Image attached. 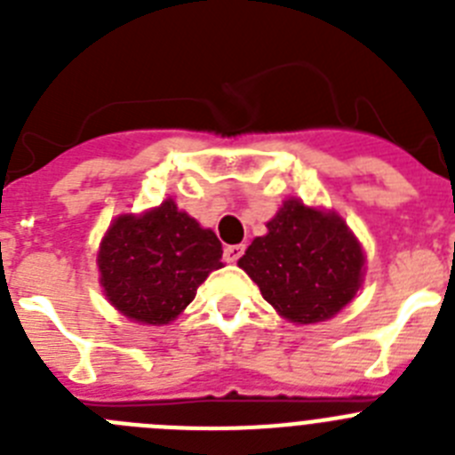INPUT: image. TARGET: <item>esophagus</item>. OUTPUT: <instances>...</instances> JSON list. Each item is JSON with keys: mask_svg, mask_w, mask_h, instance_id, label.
<instances>
[{"mask_svg": "<svg viewBox=\"0 0 455 455\" xmlns=\"http://www.w3.org/2000/svg\"><path fill=\"white\" fill-rule=\"evenodd\" d=\"M243 251H246V248L241 246V243H236V246H225V252H223L225 262L235 264L236 259H239V257L243 255Z\"/></svg>", "mask_w": 455, "mask_h": 455, "instance_id": "obj_1", "label": "esophagus"}]
</instances>
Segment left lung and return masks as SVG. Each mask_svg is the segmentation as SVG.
<instances>
[{"mask_svg": "<svg viewBox=\"0 0 455 455\" xmlns=\"http://www.w3.org/2000/svg\"><path fill=\"white\" fill-rule=\"evenodd\" d=\"M267 228L239 267L280 316L319 323L351 303L363 284L364 252L341 216L289 198Z\"/></svg>", "mask_w": 455, "mask_h": 455, "instance_id": "obj_1", "label": "left lung"}]
</instances>
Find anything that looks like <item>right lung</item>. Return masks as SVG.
<instances>
[{
	"instance_id": "add662e5",
	"label": "right lung",
	"mask_w": 455,
	"mask_h": 455,
	"mask_svg": "<svg viewBox=\"0 0 455 455\" xmlns=\"http://www.w3.org/2000/svg\"><path fill=\"white\" fill-rule=\"evenodd\" d=\"M220 257L219 236L168 198L146 214H123L111 223L98 252L100 284L120 315L164 325L223 267Z\"/></svg>"
}]
</instances>
